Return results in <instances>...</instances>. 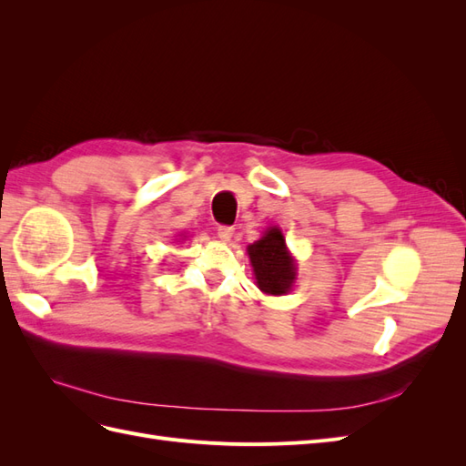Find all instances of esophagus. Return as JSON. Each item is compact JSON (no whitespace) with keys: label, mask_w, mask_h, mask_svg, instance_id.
<instances>
[{"label":"esophagus","mask_w":466,"mask_h":466,"mask_svg":"<svg viewBox=\"0 0 466 466\" xmlns=\"http://www.w3.org/2000/svg\"><path fill=\"white\" fill-rule=\"evenodd\" d=\"M235 229L229 228V225H221V228H218V237L221 238V241H231Z\"/></svg>","instance_id":"esophagus-1"}]
</instances>
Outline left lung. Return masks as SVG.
Masks as SVG:
<instances>
[{
  "label": "left lung",
  "instance_id": "left-lung-1",
  "mask_svg": "<svg viewBox=\"0 0 466 466\" xmlns=\"http://www.w3.org/2000/svg\"><path fill=\"white\" fill-rule=\"evenodd\" d=\"M248 258L255 270L257 286L268 295H284L291 289L295 279V260L286 247L279 228L266 229L264 237L247 247Z\"/></svg>",
  "mask_w": 466,
  "mask_h": 466
}]
</instances>
